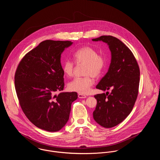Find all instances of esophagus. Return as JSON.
<instances>
[{"label":"esophagus","mask_w":160,"mask_h":160,"mask_svg":"<svg viewBox=\"0 0 160 160\" xmlns=\"http://www.w3.org/2000/svg\"><path fill=\"white\" fill-rule=\"evenodd\" d=\"M78 97L79 98H86L87 97L86 95H82V94H79L78 95Z\"/></svg>","instance_id":"obj_1"}]
</instances>
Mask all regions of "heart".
Masks as SVG:
<instances>
[{"mask_svg":"<svg viewBox=\"0 0 160 160\" xmlns=\"http://www.w3.org/2000/svg\"><path fill=\"white\" fill-rule=\"evenodd\" d=\"M74 61L76 65L84 64L83 78H76L71 81L68 85L70 91L75 92L80 94H87L93 84V78H98L103 72L106 66L105 58L98 55L97 51L89 46L83 47L78 50L73 55ZM64 74L71 77L74 71V64L71 61L67 60L63 64Z\"/></svg>","mask_w":160,"mask_h":160,"instance_id":"obj_1","label":"heart"}]
</instances>
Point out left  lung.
<instances>
[{"label":"left lung","mask_w":160,"mask_h":160,"mask_svg":"<svg viewBox=\"0 0 160 160\" xmlns=\"http://www.w3.org/2000/svg\"><path fill=\"white\" fill-rule=\"evenodd\" d=\"M92 40L107 44L111 52L108 70L96 88L112 92L94 96L97 103L93 112V119L98 124L110 128L121 123L131 112L138 95L140 69L131 50L118 39L102 36Z\"/></svg>","instance_id":"8db88e82"}]
</instances>
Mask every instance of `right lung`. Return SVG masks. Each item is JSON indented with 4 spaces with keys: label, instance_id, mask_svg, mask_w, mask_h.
Masks as SVG:
<instances>
[{
    "label": "right lung",
    "instance_id": "obj_1",
    "mask_svg": "<svg viewBox=\"0 0 160 160\" xmlns=\"http://www.w3.org/2000/svg\"><path fill=\"white\" fill-rule=\"evenodd\" d=\"M72 44L71 41H44L25 55L15 72V90L24 113L36 127L48 132L65 126L71 103L78 98L75 92H62L61 55Z\"/></svg>",
    "mask_w": 160,
    "mask_h": 160
}]
</instances>
